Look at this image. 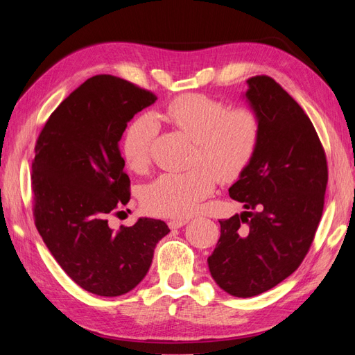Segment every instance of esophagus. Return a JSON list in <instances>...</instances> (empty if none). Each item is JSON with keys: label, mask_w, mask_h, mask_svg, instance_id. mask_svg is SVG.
Wrapping results in <instances>:
<instances>
[{"label": "esophagus", "mask_w": 355, "mask_h": 355, "mask_svg": "<svg viewBox=\"0 0 355 355\" xmlns=\"http://www.w3.org/2000/svg\"><path fill=\"white\" fill-rule=\"evenodd\" d=\"M187 223H188V219H173L168 222V227L171 230H178L180 227H184V225H187Z\"/></svg>", "instance_id": "obj_1"}]
</instances>
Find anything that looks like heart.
I'll list each match as a JSON object with an SVG mask.
<instances>
[{
  "label": "heart",
  "mask_w": 355,
  "mask_h": 355,
  "mask_svg": "<svg viewBox=\"0 0 355 355\" xmlns=\"http://www.w3.org/2000/svg\"><path fill=\"white\" fill-rule=\"evenodd\" d=\"M163 118L196 144L194 168L158 176L144 188L142 202L161 216L187 218L211 194L214 178L230 182L249 166L259 144V118L249 108L228 110L223 102L198 93L171 101ZM157 128V118L149 114L139 115L125 128L121 153L132 170L148 166Z\"/></svg>",
  "instance_id": "heart-1"
}]
</instances>
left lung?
I'll return each instance as SVG.
<instances>
[{
  "instance_id": "left-lung-1",
  "label": "left lung",
  "mask_w": 355,
  "mask_h": 355,
  "mask_svg": "<svg viewBox=\"0 0 355 355\" xmlns=\"http://www.w3.org/2000/svg\"><path fill=\"white\" fill-rule=\"evenodd\" d=\"M243 98L259 118V144L230 188L244 211L219 220L207 263L222 290L252 297L302 263L323 214L327 161L308 115L271 77L247 80Z\"/></svg>"
}]
</instances>
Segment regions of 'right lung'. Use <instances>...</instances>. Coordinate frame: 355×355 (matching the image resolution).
Returning a JSON list of instances; mask_svg holds the SVG:
<instances>
[{"label":"right lung","instance_id":"add662e5","mask_svg":"<svg viewBox=\"0 0 355 355\" xmlns=\"http://www.w3.org/2000/svg\"><path fill=\"white\" fill-rule=\"evenodd\" d=\"M155 94L114 75L84 81L50 115L32 159L35 227L72 280L120 296L144 280L166 222L139 218L114 231L108 216L130 200L120 141Z\"/></svg>","mask_w":355,"mask_h":355}]
</instances>
